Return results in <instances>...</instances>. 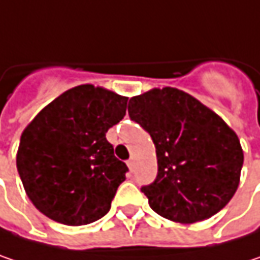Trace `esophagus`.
I'll return each instance as SVG.
<instances>
[{"label": "esophagus", "instance_id": "esophagus-1", "mask_svg": "<svg viewBox=\"0 0 260 260\" xmlns=\"http://www.w3.org/2000/svg\"><path fill=\"white\" fill-rule=\"evenodd\" d=\"M127 166H128L130 172H133V169H135V159H133V158H130V159L127 161Z\"/></svg>", "mask_w": 260, "mask_h": 260}]
</instances>
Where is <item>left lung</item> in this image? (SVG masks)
<instances>
[{
	"mask_svg": "<svg viewBox=\"0 0 260 260\" xmlns=\"http://www.w3.org/2000/svg\"><path fill=\"white\" fill-rule=\"evenodd\" d=\"M128 115L155 145L157 177L140 188L155 213L194 223L230 203L244 155L235 132L217 114L191 94L164 87L132 98Z\"/></svg>",
	"mask_w": 260,
	"mask_h": 260,
	"instance_id": "1",
	"label": "left lung"
}]
</instances>
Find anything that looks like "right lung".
Masks as SVG:
<instances>
[{"label": "right lung", "mask_w": 260, "mask_h": 260, "mask_svg": "<svg viewBox=\"0 0 260 260\" xmlns=\"http://www.w3.org/2000/svg\"><path fill=\"white\" fill-rule=\"evenodd\" d=\"M128 98L84 84L65 91L23 130L17 172L32 204L71 226L109 212L128 167L114 155L106 132L120 122Z\"/></svg>", "instance_id": "add662e5"}]
</instances>
